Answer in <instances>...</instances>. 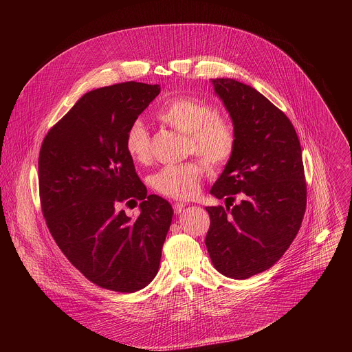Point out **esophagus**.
<instances>
[{"label": "esophagus", "instance_id": "obj_1", "mask_svg": "<svg viewBox=\"0 0 352 352\" xmlns=\"http://www.w3.org/2000/svg\"><path fill=\"white\" fill-rule=\"evenodd\" d=\"M185 206H186L185 204H174V205H173L174 213H175V214H179V213H181V212L185 209Z\"/></svg>", "mask_w": 352, "mask_h": 352}]
</instances>
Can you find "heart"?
Here are the masks:
<instances>
[{"instance_id": "1", "label": "heart", "mask_w": 352, "mask_h": 352, "mask_svg": "<svg viewBox=\"0 0 352 352\" xmlns=\"http://www.w3.org/2000/svg\"><path fill=\"white\" fill-rule=\"evenodd\" d=\"M157 120L175 132L185 135V155L200 156L212 167H224L236 148L234 124L217 114L205 100L190 96L171 98L156 114ZM125 150L131 159L146 163L150 159V135L142 121H133L125 135ZM205 164L189 160L166 166L150 177V185L162 196L190 199L202 184Z\"/></svg>"}]
</instances>
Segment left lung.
Returning a JSON list of instances; mask_svg holds the SVG:
<instances>
[{"mask_svg": "<svg viewBox=\"0 0 352 352\" xmlns=\"http://www.w3.org/2000/svg\"><path fill=\"white\" fill-rule=\"evenodd\" d=\"M236 131V148L210 193L205 243L213 266L245 280L270 269L289 248L307 209L302 150L289 118L256 89L214 79ZM243 200L233 207L234 195ZM233 208L230 210L229 206Z\"/></svg>", "mask_w": 352, "mask_h": 352, "instance_id": "1", "label": "left lung"}]
</instances>
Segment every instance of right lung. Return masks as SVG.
Instances as JSON below:
<instances>
[{
  "label": "right lung",
  "instance_id": "add662e5",
  "mask_svg": "<svg viewBox=\"0 0 352 352\" xmlns=\"http://www.w3.org/2000/svg\"><path fill=\"white\" fill-rule=\"evenodd\" d=\"M159 93V85L132 80L86 93L47 132L38 155L50 232L89 281L117 292L156 277L174 214L167 200L147 195L125 150L129 125ZM138 199L135 219L118 209Z\"/></svg>",
  "mask_w": 352,
  "mask_h": 352
}]
</instances>
